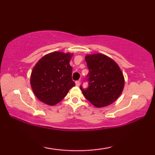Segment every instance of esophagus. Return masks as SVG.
Wrapping results in <instances>:
<instances>
[{
    "label": "esophagus",
    "mask_w": 155,
    "mask_h": 155,
    "mask_svg": "<svg viewBox=\"0 0 155 155\" xmlns=\"http://www.w3.org/2000/svg\"><path fill=\"white\" fill-rule=\"evenodd\" d=\"M75 84H76V86H80V80H78V81H76L75 82Z\"/></svg>",
    "instance_id": "34e87169"
}]
</instances>
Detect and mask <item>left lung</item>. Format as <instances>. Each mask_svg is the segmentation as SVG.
<instances>
[{
	"mask_svg": "<svg viewBox=\"0 0 155 155\" xmlns=\"http://www.w3.org/2000/svg\"><path fill=\"white\" fill-rule=\"evenodd\" d=\"M89 73L88 87L80 85L85 98L97 108L111 104L118 98L124 87V77L117 63L101 54L85 56Z\"/></svg>",
	"mask_w": 155,
	"mask_h": 155,
	"instance_id": "8db88e82",
	"label": "left lung"
}]
</instances>
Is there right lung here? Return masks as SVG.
<instances>
[{
  "label": "right lung",
  "mask_w": 155,
  "mask_h": 155,
  "mask_svg": "<svg viewBox=\"0 0 155 155\" xmlns=\"http://www.w3.org/2000/svg\"><path fill=\"white\" fill-rule=\"evenodd\" d=\"M73 54L54 51L46 54L31 71L30 84L34 94L42 102L55 105L75 85L72 80L70 61Z\"/></svg>",
  "instance_id": "1"
}]
</instances>
